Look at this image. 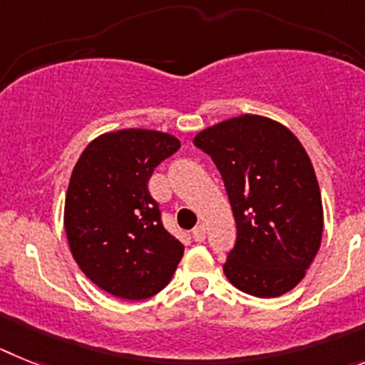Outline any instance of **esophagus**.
<instances>
[{"instance_id":"obj_1","label":"esophagus","mask_w":365,"mask_h":365,"mask_svg":"<svg viewBox=\"0 0 365 365\" xmlns=\"http://www.w3.org/2000/svg\"><path fill=\"white\" fill-rule=\"evenodd\" d=\"M192 239H195L196 242H204V240H205V227L204 226H196L195 230H192Z\"/></svg>"}]
</instances>
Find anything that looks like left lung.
<instances>
[{
  "instance_id": "1",
  "label": "left lung",
  "mask_w": 365,
  "mask_h": 365,
  "mask_svg": "<svg viewBox=\"0 0 365 365\" xmlns=\"http://www.w3.org/2000/svg\"><path fill=\"white\" fill-rule=\"evenodd\" d=\"M192 143L217 165L237 222L224 264L230 283L255 297L290 292L323 233L322 192L299 139L274 119L244 113L202 130Z\"/></svg>"
}]
</instances>
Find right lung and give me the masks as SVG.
Listing matches in <instances>:
<instances>
[{"mask_svg": "<svg viewBox=\"0 0 365 365\" xmlns=\"http://www.w3.org/2000/svg\"><path fill=\"white\" fill-rule=\"evenodd\" d=\"M180 141L167 132L125 128L95 138L69 178L64 227L88 279L121 299H147L169 284L183 244L161 224L148 180Z\"/></svg>", "mask_w": 365, "mask_h": 365, "instance_id": "add662e5", "label": "right lung"}]
</instances>
